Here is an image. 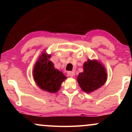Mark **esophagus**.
I'll return each mask as SVG.
<instances>
[{
  "mask_svg": "<svg viewBox=\"0 0 132 132\" xmlns=\"http://www.w3.org/2000/svg\"><path fill=\"white\" fill-rule=\"evenodd\" d=\"M67 75L68 76H69V77H73L74 72H72V71H68Z\"/></svg>",
  "mask_w": 132,
  "mask_h": 132,
  "instance_id": "esophagus-1",
  "label": "esophagus"
}]
</instances>
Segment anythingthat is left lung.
<instances>
[{
    "label": "left lung",
    "instance_id": "obj_1",
    "mask_svg": "<svg viewBox=\"0 0 132 132\" xmlns=\"http://www.w3.org/2000/svg\"><path fill=\"white\" fill-rule=\"evenodd\" d=\"M82 72L79 74L77 81L82 90L86 93L97 90L107 81V74L104 66L97 60H88L83 65Z\"/></svg>",
    "mask_w": 132,
    "mask_h": 132
}]
</instances>
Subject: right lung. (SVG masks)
Here are the masks:
<instances>
[{"label": "right lung", "instance_id": "1", "mask_svg": "<svg viewBox=\"0 0 132 132\" xmlns=\"http://www.w3.org/2000/svg\"><path fill=\"white\" fill-rule=\"evenodd\" d=\"M50 54L43 53L35 65L33 75L36 84L41 89L55 93L60 90L61 83L66 77L61 71L55 69L52 62L50 61Z\"/></svg>", "mask_w": 132, "mask_h": 132}]
</instances>
